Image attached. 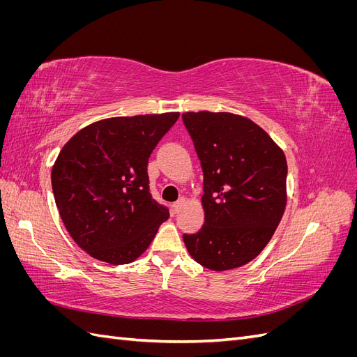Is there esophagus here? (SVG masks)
<instances>
[{
  "label": "esophagus",
  "mask_w": 357,
  "mask_h": 357,
  "mask_svg": "<svg viewBox=\"0 0 357 357\" xmlns=\"http://www.w3.org/2000/svg\"><path fill=\"white\" fill-rule=\"evenodd\" d=\"M185 204H186L185 198H180L178 201H176L174 204H172V208H174V213H178L183 207H185Z\"/></svg>",
  "instance_id": "obj_1"
}]
</instances>
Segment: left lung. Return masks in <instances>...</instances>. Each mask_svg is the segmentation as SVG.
Segmentation results:
<instances>
[{"mask_svg":"<svg viewBox=\"0 0 357 357\" xmlns=\"http://www.w3.org/2000/svg\"><path fill=\"white\" fill-rule=\"evenodd\" d=\"M181 117L201 160L205 214L202 228L183 241L205 268H240L264 250L283 218L286 156L244 116L188 112Z\"/></svg>","mask_w":357,"mask_h":357,"instance_id":"left-lung-1","label":"left lung"}]
</instances>
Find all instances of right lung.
Listing matches in <instances>:
<instances>
[{
	"instance_id": "right-lung-1",
	"label": "right lung",
	"mask_w": 357,
	"mask_h": 357,
	"mask_svg": "<svg viewBox=\"0 0 357 357\" xmlns=\"http://www.w3.org/2000/svg\"><path fill=\"white\" fill-rule=\"evenodd\" d=\"M178 116L102 119L62 147L52 168L53 195L71 238L92 257L134 262L169 218L150 195L147 164Z\"/></svg>"
}]
</instances>
